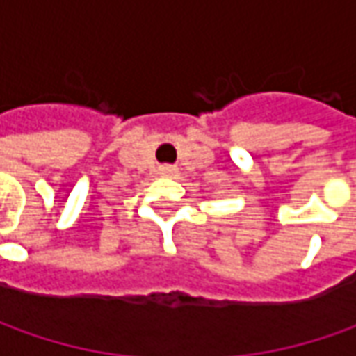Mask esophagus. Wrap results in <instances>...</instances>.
<instances>
[{"mask_svg":"<svg viewBox=\"0 0 356 356\" xmlns=\"http://www.w3.org/2000/svg\"><path fill=\"white\" fill-rule=\"evenodd\" d=\"M176 172V168L174 166H170V164H164V166H160V174H164V176H172Z\"/></svg>","mask_w":356,"mask_h":356,"instance_id":"obj_1","label":"esophagus"}]
</instances>
